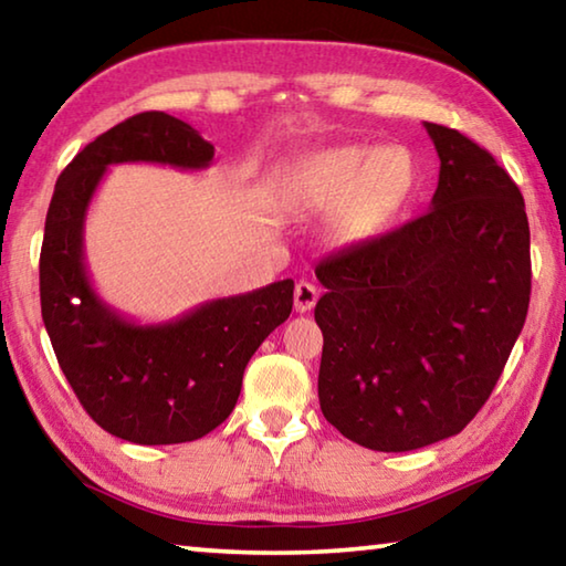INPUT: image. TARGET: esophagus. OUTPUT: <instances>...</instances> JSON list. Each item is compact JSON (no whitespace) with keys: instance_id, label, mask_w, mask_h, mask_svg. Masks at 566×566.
Instances as JSON below:
<instances>
[{"instance_id":"1","label":"esophagus","mask_w":566,"mask_h":566,"mask_svg":"<svg viewBox=\"0 0 566 566\" xmlns=\"http://www.w3.org/2000/svg\"><path fill=\"white\" fill-rule=\"evenodd\" d=\"M319 300V290L310 282H300L294 286V310L296 312H310Z\"/></svg>"}]
</instances>
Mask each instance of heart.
Instances as JSON below:
<instances>
[{
  "mask_svg": "<svg viewBox=\"0 0 566 566\" xmlns=\"http://www.w3.org/2000/svg\"><path fill=\"white\" fill-rule=\"evenodd\" d=\"M419 165L401 145H339L304 157L290 177V205L306 214L332 212V234L357 244L379 234L417 191Z\"/></svg>",
  "mask_w": 566,
  "mask_h": 566,
  "instance_id": "1",
  "label": "heart"
}]
</instances>
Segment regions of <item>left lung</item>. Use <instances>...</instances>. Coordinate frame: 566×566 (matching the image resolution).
<instances>
[{"label":"left lung","mask_w":566,"mask_h":566,"mask_svg":"<svg viewBox=\"0 0 566 566\" xmlns=\"http://www.w3.org/2000/svg\"><path fill=\"white\" fill-rule=\"evenodd\" d=\"M439 155L427 214L319 262V405L375 452L454 437L500 379L532 292L530 222L490 151L424 122Z\"/></svg>","instance_id":"8db88e82"}]
</instances>
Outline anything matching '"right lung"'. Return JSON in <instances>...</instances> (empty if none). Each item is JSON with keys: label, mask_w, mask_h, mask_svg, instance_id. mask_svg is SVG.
Returning a JSON list of instances; mask_svg holds the SVG:
<instances>
[{"label": "right lung", "mask_w": 566, "mask_h": 566, "mask_svg": "<svg viewBox=\"0 0 566 566\" xmlns=\"http://www.w3.org/2000/svg\"><path fill=\"white\" fill-rule=\"evenodd\" d=\"M214 147L165 112L99 134L56 179L40 254L42 319L56 361L97 424L134 444L195 442L232 415L247 361L290 317L294 282L199 304L165 324H137L99 300L84 264V219L109 165H212Z\"/></svg>", "instance_id": "right-lung-1"}]
</instances>
